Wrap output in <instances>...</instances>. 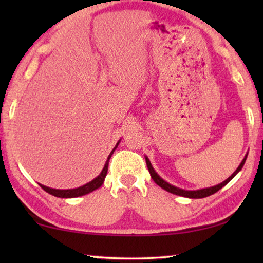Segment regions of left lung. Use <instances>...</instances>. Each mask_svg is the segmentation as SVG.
Instances as JSON below:
<instances>
[{
	"instance_id": "left-lung-1",
	"label": "left lung",
	"mask_w": 263,
	"mask_h": 263,
	"mask_svg": "<svg viewBox=\"0 0 263 263\" xmlns=\"http://www.w3.org/2000/svg\"><path fill=\"white\" fill-rule=\"evenodd\" d=\"M247 157H248V154H247L246 157H244V159L242 160V163L239 164V166L237 167V170H236L235 172H233V174H232L231 176H230V177H229L228 179H225L224 182L220 183V184L214 185V186H211V188H204V189H199V190H184V189L177 188V186H175V185H171L170 183H167L166 181H164V179L161 178L160 176L158 175L156 171H154V168L152 167V164H151V161H149V159H148V158H147V157H146V164H147V167H148V171H149V174H151V177H152L153 181L156 182L157 184L160 186V188H163L164 190H166V192H168V193L175 194V195L189 197V199H202V197H207V196L212 195V194L217 193L219 189H221L222 186L228 184V183H229L230 181H231V179H232L233 177H235V176H236L237 174H238V172H239L240 170H242L243 165H244V163H246V160H247Z\"/></svg>"
}]
</instances>
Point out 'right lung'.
Instances as JSON below:
<instances>
[{"instance_id": "1", "label": "right lung", "mask_w": 263, "mask_h": 263, "mask_svg": "<svg viewBox=\"0 0 263 263\" xmlns=\"http://www.w3.org/2000/svg\"><path fill=\"white\" fill-rule=\"evenodd\" d=\"M118 143L120 141L117 142V145L115 146V148L111 151V153L109 154V157H107V160L105 165H104L102 172H100L99 176H97L95 179H92L91 182L86 183L85 185L82 186H79V188H75V189H52V188H49V186H45V185H42L41 186L43 189L45 190L46 193L51 194V195L56 196V197H64V199H67V197H78V196H82V195H86V194L93 192V190L98 189L99 186H102V184L104 183V179L106 177V174H107V166H109V160L111 156H112V153L115 152V149L117 148Z\"/></svg>"}]
</instances>
